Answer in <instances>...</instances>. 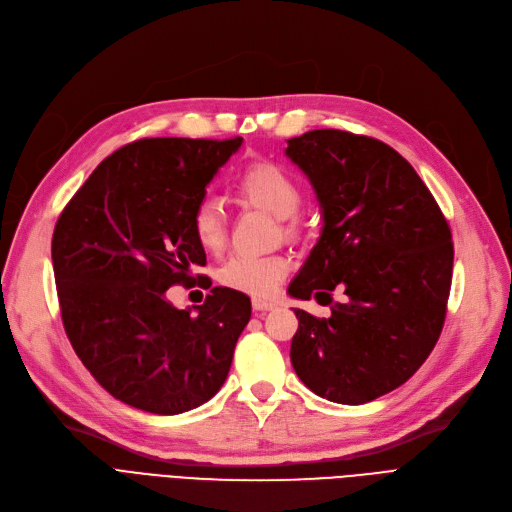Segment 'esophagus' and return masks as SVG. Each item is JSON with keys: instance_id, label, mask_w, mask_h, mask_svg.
<instances>
[{"instance_id": "1", "label": "esophagus", "mask_w": 512, "mask_h": 512, "mask_svg": "<svg viewBox=\"0 0 512 512\" xmlns=\"http://www.w3.org/2000/svg\"><path fill=\"white\" fill-rule=\"evenodd\" d=\"M252 308H254L256 312H269V310L277 308V304H275V302H269V300H262V298H254V300H252Z\"/></svg>"}]
</instances>
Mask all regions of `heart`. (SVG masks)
I'll return each instance as SVG.
<instances>
[{"label": "heart", "mask_w": 512, "mask_h": 512, "mask_svg": "<svg viewBox=\"0 0 512 512\" xmlns=\"http://www.w3.org/2000/svg\"><path fill=\"white\" fill-rule=\"evenodd\" d=\"M237 196L256 208L279 218L294 214L302 204V191L285 168L275 162L258 160L243 168L235 183ZM291 231V227H287ZM191 231L208 252H221L227 241L225 216L214 198H202L191 212ZM289 273V260L283 254L254 256L233 254L223 266L218 279L225 287L250 296H269Z\"/></svg>", "instance_id": "b5f03b06"}]
</instances>
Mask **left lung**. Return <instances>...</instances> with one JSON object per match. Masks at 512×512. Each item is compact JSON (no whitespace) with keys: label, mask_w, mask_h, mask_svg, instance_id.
Returning <instances> with one entry per match:
<instances>
[{"label":"left lung","mask_w":512,"mask_h":512,"mask_svg":"<svg viewBox=\"0 0 512 512\" xmlns=\"http://www.w3.org/2000/svg\"><path fill=\"white\" fill-rule=\"evenodd\" d=\"M285 156L323 210L321 237L287 291L331 304L329 319L294 310L291 364L316 396L371 402L415 375L442 333L454 262L448 221L417 170L379 139L316 129L287 139Z\"/></svg>","instance_id":"left-lung-1"}]
</instances>
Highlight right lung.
<instances>
[{"label":"right lung","instance_id":"add662e5","mask_svg":"<svg viewBox=\"0 0 512 512\" xmlns=\"http://www.w3.org/2000/svg\"><path fill=\"white\" fill-rule=\"evenodd\" d=\"M241 141H133L93 170L58 218L52 262L66 335L95 381L133 408L179 415L229 375L250 298L212 287L191 312L166 289L196 281L191 271L206 264L191 212Z\"/></svg>","mask_w":512,"mask_h":512}]
</instances>
